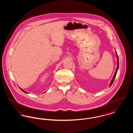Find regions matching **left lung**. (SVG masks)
I'll list each match as a JSON object with an SVG mask.
<instances>
[{"instance_id":"obj_1","label":"left lung","mask_w":133,"mask_h":133,"mask_svg":"<svg viewBox=\"0 0 133 133\" xmlns=\"http://www.w3.org/2000/svg\"><path fill=\"white\" fill-rule=\"evenodd\" d=\"M115 51H116V55H117V69L116 70V71H115V72L114 76H113V78H112V80L111 81V82L110 83L109 87H111V86L112 85L113 83L114 82V80H115V77H116V74H117V71H118V69H119V58H118V54H117V51H116V50H115Z\"/></svg>"}]
</instances>
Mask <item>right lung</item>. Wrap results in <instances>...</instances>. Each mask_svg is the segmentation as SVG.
Instances as JSON below:
<instances>
[{"label":"right lung","mask_w":133,"mask_h":133,"mask_svg":"<svg viewBox=\"0 0 133 133\" xmlns=\"http://www.w3.org/2000/svg\"><path fill=\"white\" fill-rule=\"evenodd\" d=\"M19 88L20 89V90H21V91H23V92H24V93H28V92H26V91H24V90H22V89L20 88V87H19Z\"/></svg>","instance_id":"right-lung-1"}]
</instances>
